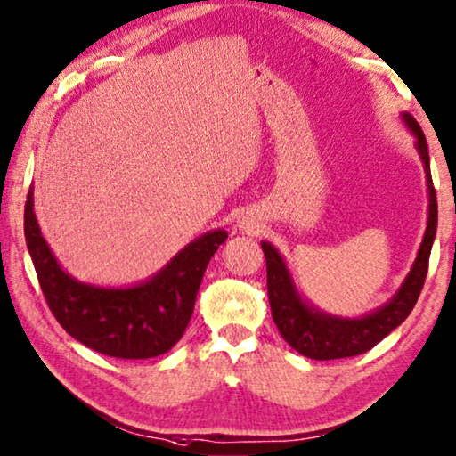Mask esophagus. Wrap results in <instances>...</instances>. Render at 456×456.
I'll list each match as a JSON object with an SVG mask.
<instances>
[{
    "mask_svg": "<svg viewBox=\"0 0 456 456\" xmlns=\"http://www.w3.org/2000/svg\"><path fill=\"white\" fill-rule=\"evenodd\" d=\"M241 227H243V229H248V231H254V229H256V227H254V223H245V221L241 223Z\"/></svg>",
    "mask_w": 456,
    "mask_h": 456,
    "instance_id": "esophagus-1",
    "label": "esophagus"
}]
</instances>
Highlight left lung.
Masks as SVG:
<instances>
[{
  "label": "left lung",
  "instance_id": "1",
  "mask_svg": "<svg viewBox=\"0 0 456 456\" xmlns=\"http://www.w3.org/2000/svg\"><path fill=\"white\" fill-rule=\"evenodd\" d=\"M403 121H406L408 127L418 137L416 146L424 162L426 183H428L430 192V213L428 227H426L424 241L420 245V251H418L414 267H411V272L403 280L402 288L386 306L375 310L373 314L363 316V319L353 321L335 319V316L322 314L319 310L310 308L306 302L300 300L298 292L294 290L290 273H288L276 248L262 241L267 267V298H270L272 306V319L276 322L280 335L284 337V341L294 351H298L300 355L316 361L361 355V353L373 349L395 327H400L408 319L411 308L416 306L418 296L422 292L426 273H428L430 249L432 241H435L438 223V202L430 176L428 143H426L422 127L408 113L403 115Z\"/></svg>",
  "mask_w": 456,
  "mask_h": 456
}]
</instances>
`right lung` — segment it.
Returning a JSON list of instances; mask_svg holds the SVG:
<instances>
[{"label": "right lung", "mask_w": 456, "mask_h": 456, "mask_svg": "<svg viewBox=\"0 0 456 456\" xmlns=\"http://www.w3.org/2000/svg\"><path fill=\"white\" fill-rule=\"evenodd\" d=\"M24 233L54 319L89 349L118 359L158 357L180 341L207 265L227 240L221 229L199 237L146 284L95 288L72 280L54 259L36 223L32 191L26 199Z\"/></svg>", "instance_id": "right-lung-1"}]
</instances>
